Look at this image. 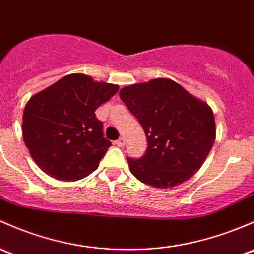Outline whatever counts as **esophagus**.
I'll return each instance as SVG.
<instances>
[{"label":"esophagus","mask_w":254,"mask_h":254,"mask_svg":"<svg viewBox=\"0 0 254 254\" xmlns=\"http://www.w3.org/2000/svg\"><path fill=\"white\" fill-rule=\"evenodd\" d=\"M116 145L118 146V147H124V146H125V140L123 137H120L119 140L116 141Z\"/></svg>","instance_id":"esophagus-1"}]
</instances>
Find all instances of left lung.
<instances>
[{"label": "left lung", "instance_id": "left-lung-1", "mask_svg": "<svg viewBox=\"0 0 254 254\" xmlns=\"http://www.w3.org/2000/svg\"><path fill=\"white\" fill-rule=\"evenodd\" d=\"M119 97L147 137L142 158H127L141 183L170 189L185 183L203 165L215 141L212 108L169 78L127 85Z\"/></svg>", "mask_w": 254, "mask_h": 254}]
</instances>
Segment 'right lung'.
<instances>
[{"mask_svg":"<svg viewBox=\"0 0 254 254\" xmlns=\"http://www.w3.org/2000/svg\"><path fill=\"white\" fill-rule=\"evenodd\" d=\"M118 90L116 84L73 73L31 96L21 134L42 172L57 180L76 181L97 169L112 143L103 137L95 111Z\"/></svg>","mask_w":254,"mask_h":254,"instance_id":"add662e5","label":"right lung"}]
</instances>
